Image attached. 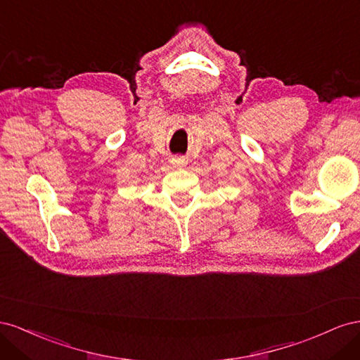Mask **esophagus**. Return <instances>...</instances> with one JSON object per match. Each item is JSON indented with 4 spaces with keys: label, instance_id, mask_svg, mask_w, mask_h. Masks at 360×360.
<instances>
[{
    "label": "esophagus",
    "instance_id": "esophagus-1",
    "mask_svg": "<svg viewBox=\"0 0 360 360\" xmlns=\"http://www.w3.org/2000/svg\"><path fill=\"white\" fill-rule=\"evenodd\" d=\"M172 164L174 167H184V166H187V161L184 158H173Z\"/></svg>",
    "mask_w": 360,
    "mask_h": 360
}]
</instances>
